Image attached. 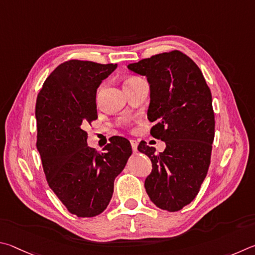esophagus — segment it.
<instances>
[{
	"label": "esophagus",
	"mask_w": 255,
	"mask_h": 255,
	"mask_svg": "<svg viewBox=\"0 0 255 255\" xmlns=\"http://www.w3.org/2000/svg\"><path fill=\"white\" fill-rule=\"evenodd\" d=\"M131 145H132L133 152L136 153V151H137V142L135 140H131Z\"/></svg>",
	"instance_id": "esophagus-1"
}]
</instances>
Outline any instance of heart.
<instances>
[{
  "mask_svg": "<svg viewBox=\"0 0 255 255\" xmlns=\"http://www.w3.org/2000/svg\"><path fill=\"white\" fill-rule=\"evenodd\" d=\"M132 79H136V78H132ZM132 79H130V80H132Z\"/></svg>",
  "mask_w": 255,
  "mask_h": 255,
  "instance_id": "b5f03b06",
  "label": "heart"
}]
</instances>
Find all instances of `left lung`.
<instances>
[{
	"label": "left lung",
	"mask_w": 255,
	"mask_h": 255,
	"mask_svg": "<svg viewBox=\"0 0 255 255\" xmlns=\"http://www.w3.org/2000/svg\"><path fill=\"white\" fill-rule=\"evenodd\" d=\"M145 76L150 86L148 119L151 134L166 143L163 152L141 142L137 150L150 158L146 194L155 206L177 212L193 202L207 175L215 120L212 93L198 66L173 50L128 65Z\"/></svg>",
	"instance_id": "1"
}]
</instances>
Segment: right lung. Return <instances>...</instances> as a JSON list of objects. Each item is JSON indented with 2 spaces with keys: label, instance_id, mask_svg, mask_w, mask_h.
Here are the masks:
<instances>
[{
  "label": "right lung",
  "instance_id": "obj_1",
  "mask_svg": "<svg viewBox=\"0 0 255 255\" xmlns=\"http://www.w3.org/2000/svg\"><path fill=\"white\" fill-rule=\"evenodd\" d=\"M116 64L69 60L49 75L35 104L37 149L49 187L78 217L104 212L114 180L132 154L130 141L114 137L98 153L84 127L97 118L96 92Z\"/></svg>",
  "mask_w": 255,
  "mask_h": 255
}]
</instances>
